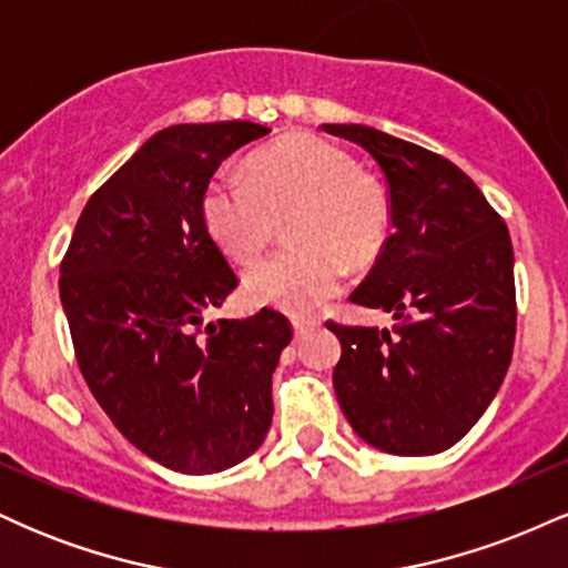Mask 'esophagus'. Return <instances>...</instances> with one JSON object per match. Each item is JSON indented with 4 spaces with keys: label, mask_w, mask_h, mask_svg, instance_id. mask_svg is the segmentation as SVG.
<instances>
[{
    "label": "esophagus",
    "mask_w": 568,
    "mask_h": 568,
    "mask_svg": "<svg viewBox=\"0 0 568 568\" xmlns=\"http://www.w3.org/2000/svg\"><path fill=\"white\" fill-rule=\"evenodd\" d=\"M315 328V321H304V317H293V334L296 338H304L310 331Z\"/></svg>",
    "instance_id": "1"
}]
</instances>
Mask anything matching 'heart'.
<instances>
[{
	"instance_id": "heart-1",
	"label": "heart",
	"mask_w": 568,
	"mask_h": 568,
	"mask_svg": "<svg viewBox=\"0 0 568 568\" xmlns=\"http://www.w3.org/2000/svg\"><path fill=\"white\" fill-rule=\"evenodd\" d=\"M288 221V251L245 275L247 302L312 312L342 291L352 264L379 256L389 234V202L374 179L336 143L312 133L285 135L247 160V173L219 171L202 192V221L232 262L247 264Z\"/></svg>"
}]
</instances>
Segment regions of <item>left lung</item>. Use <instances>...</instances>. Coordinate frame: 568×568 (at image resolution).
<instances>
[{
  "label": "left lung",
  "instance_id": "left-lung-1",
  "mask_svg": "<svg viewBox=\"0 0 568 568\" xmlns=\"http://www.w3.org/2000/svg\"><path fill=\"white\" fill-rule=\"evenodd\" d=\"M363 146L387 179L393 234L352 302L397 325L328 323L342 342L334 389L374 448L427 456L484 416L515 342L513 243L505 221L454 162L368 125H323Z\"/></svg>",
  "mask_w": 568,
  "mask_h": 568
}]
</instances>
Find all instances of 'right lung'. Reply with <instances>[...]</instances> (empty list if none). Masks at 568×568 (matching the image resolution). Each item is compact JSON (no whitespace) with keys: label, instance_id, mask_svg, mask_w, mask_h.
Returning <instances> with one entry per match:
<instances>
[{"label":"right lung","instance_id":"add662e5","mask_svg":"<svg viewBox=\"0 0 568 568\" xmlns=\"http://www.w3.org/2000/svg\"><path fill=\"white\" fill-rule=\"evenodd\" d=\"M256 122L154 133L84 205L61 262V304L98 406L139 452L184 475L230 470L272 425V374L291 342L275 310L205 323L237 275L202 221L211 175Z\"/></svg>","mask_w":568,"mask_h":568}]
</instances>
